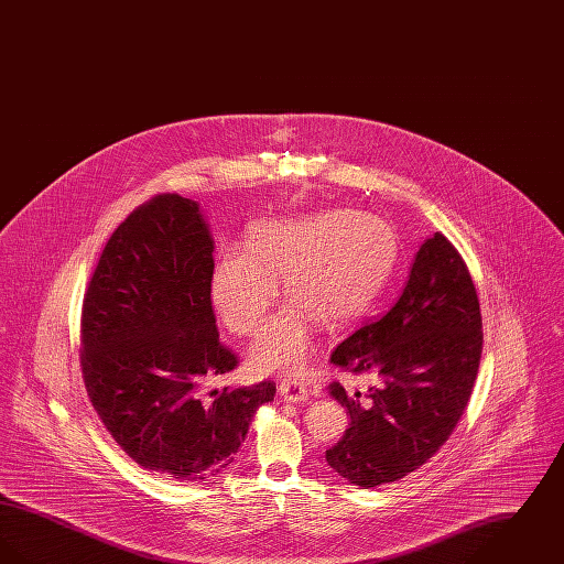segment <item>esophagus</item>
<instances>
[{"label":"esophagus","instance_id":"esophagus-1","mask_svg":"<svg viewBox=\"0 0 564 564\" xmlns=\"http://www.w3.org/2000/svg\"><path fill=\"white\" fill-rule=\"evenodd\" d=\"M279 395L290 403H302L308 400V389L300 380H283L279 384Z\"/></svg>","mask_w":564,"mask_h":564}]
</instances>
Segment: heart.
Here are the masks:
<instances>
[{"label": "heart", "mask_w": 564, "mask_h": 564, "mask_svg": "<svg viewBox=\"0 0 564 564\" xmlns=\"http://www.w3.org/2000/svg\"><path fill=\"white\" fill-rule=\"evenodd\" d=\"M395 258V232L376 215L325 212L258 221L245 249L228 247L217 256L212 304L230 332L249 336L283 281L294 304L270 317L247 350V368L258 376H294L311 355V319L338 327L357 317L387 283Z\"/></svg>", "instance_id": "b5f03b06"}]
</instances>
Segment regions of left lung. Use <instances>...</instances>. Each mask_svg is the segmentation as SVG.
<instances>
[{
	"label": "left lung",
	"instance_id": "obj_1",
	"mask_svg": "<svg viewBox=\"0 0 564 564\" xmlns=\"http://www.w3.org/2000/svg\"><path fill=\"white\" fill-rule=\"evenodd\" d=\"M482 357V315L471 274L453 242L435 232L414 256L402 295L332 352V364L372 372L378 384L329 395L350 427L327 465L361 488L395 482L425 465L455 431Z\"/></svg>",
	"mask_w": 564,
	"mask_h": 564
}]
</instances>
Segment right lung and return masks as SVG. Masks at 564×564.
I'll return each mask as SVG.
<instances>
[{"label": "right lung", "instance_id": "1", "mask_svg": "<svg viewBox=\"0 0 564 564\" xmlns=\"http://www.w3.org/2000/svg\"><path fill=\"white\" fill-rule=\"evenodd\" d=\"M214 249L196 200L156 196L109 237L82 306L93 408L137 465L175 482L224 471L276 393L274 382L200 393L237 366L215 325Z\"/></svg>", "mask_w": 564, "mask_h": 564}]
</instances>
